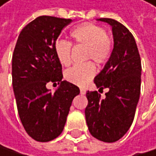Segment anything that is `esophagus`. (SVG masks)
Wrapping results in <instances>:
<instances>
[{"label":"esophagus","instance_id":"1","mask_svg":"<svg viewBox=\"0 0 156 156\" xmlns=\"http://www.w3.org/2000/svg\"><path fill=\"white\" fill-rule=\"evenodd\" d=\"M80 94H86V90L84 88H80Z\"/></svg>","mask_w":156,"mask_h":156}]
</instances>
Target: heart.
<instances>
[{"mask_svg":"<svg viewBox=\"0 0 156 156\" xmlns=\"http://www.w3.org/2000/svg\"><path fill=\"white\" fill-rule=\"evenodd\" d=\"M70 37L71 43L63 40L57 41L53 48L54 53L60 63L67 66L72 62V46L74 48H84L82 59L87 62L75 65L64 73V77L67 81L84 86L95 74L96 67L91 61L98 65L107 63L112 55L114 40L110 34L106 33L103 27L91 22L76 26L71 31Z\"/></svg>","mask_w":156,"mask_h":156,"instance_id":"heart-1","label":"heart"}]
</instances>
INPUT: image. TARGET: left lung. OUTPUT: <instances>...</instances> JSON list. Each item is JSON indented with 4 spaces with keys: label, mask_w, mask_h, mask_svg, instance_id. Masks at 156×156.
<instances>
[{
    "label": "left lung",
    "mask_w": 156,
    "mask_h": 156,
    "mask_svg": "<svg viewBox=\"0 0 156 156\" xmlns=\"http://www.w3.org/2000/svg\"><path fill=\"white\" fill-rule=\"evenodd\" d=\"M111 25L114 48L106 66L95 77L99 92L108 88L106 97L97 91L86 93L85 117L89 131L104 142H115L128 131L133 122L140 94L141 61L133 34L122 23L102 17Z\"/></svg>",
    "instance_id": "left-lung-1"
}]
</instances>
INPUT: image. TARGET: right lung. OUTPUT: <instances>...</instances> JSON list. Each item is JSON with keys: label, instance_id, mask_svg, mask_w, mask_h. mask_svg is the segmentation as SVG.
Listing matches in <instances>:
<instances>
[{"label": "right lung", "instance_id": "add662e5", "mask_svg": "<svg viewBox=\"0 0 156 156\" xmlns=\"http://www.w3.org/2000/svg\"><path fill=\"white\" fill-rule=\"evenodd\" d=\"M70 19L41 16L20 32L12 57V84L24 129L36 141L47 142L62 132L80 88L62 79L54 44ZM61 85L54 94L48 83Z\"/></svg>", "mask_w": 156, "mask_h": 156}]
</instances>
